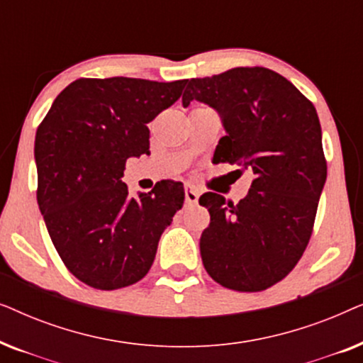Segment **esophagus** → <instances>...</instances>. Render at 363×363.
Here are the masks:
<instances>
[{"mask_svg":"<svg viewBox=\"0 0 363 363\" xmlns=\"http://www.w3.org/2000/svg\"><path fill=\"white\" fill-rule=\"evenodd\" d=\"M198 198H200V191H198L195 186L186 185L185 186V200H186V203H190V205H195V203L198 201Z\"/></svg>","mask_w":363,"mask_h":363,"instance_id":"esophagus-1","label":"esophagus"}]
</instances>
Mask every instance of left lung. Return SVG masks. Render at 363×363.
<instances>
[{
    "label": "left lung",
    "mask_w": 363,
    "mask_h": 363,
    "mask_svg": "<svg viewBox=\"0 0 363 363\" xmlns=\"http://www.w3.org/2000/svg\"><path fill=\"white\" fill-rule=\"evenodd\" d=\"M186 82L183 106L205 102L225 125L215 160L255 173L240 203L213 191L200 196L210 211L200 238L203 264L228 289L264 291L294 269L314 228L327 178L315 107L266 67H235Z\"/></svg>",
    "instance_id": "8db88e82"
}]
</instances>
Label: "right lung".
Here are the masks:
<instances>
[{"instance_id":"right-lung-1","label":"right lung","mask_w":363,"mask_h":363,"mask_svg":"<svg viewBox=\"0 0 363 363\" xmlns=\"http://www.w3.org/2000/svg\"><path fill=\"white\" fill-rule=\"evenodd\" d=\"M185 84L81 77L39 123V210L64 264L94 289L140 281L183 206L182 183L165 180L130 198L122 177L127 158L150 153L147 123L180 99Z\"/></svg>"}]
</instances>
